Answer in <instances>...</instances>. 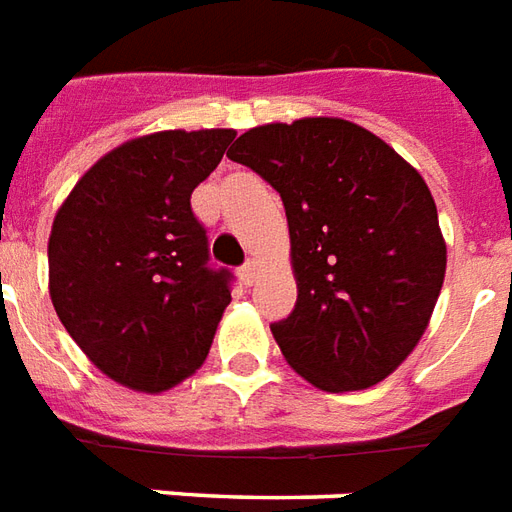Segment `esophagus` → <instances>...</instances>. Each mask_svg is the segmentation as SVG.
<instances>
[{
    "label": "esophagus",
    "mask_w": 512,
    "mask_h": 512,
    "mask_svg": "<svg viewBox=\"0 0 512 512\" xmlns=\"http://www.w3.org/2000/svg\"><path fill=\"white\" fill-rule=\"evenodd\" d=\"M257 274H260L257 260H246L244 266H241V282H244V285H255Z\"/></svg>",
    "instance_id": "34e87169"
}]
</instances>
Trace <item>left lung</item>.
Wrapping results in <instances>:
<instances>
[{"mask_svg":"<svg viewBox=\"0 0 512 512\" xmlns=\"http://www.w3.org/2000/svg\"><path fill=\"white\" fill-rule=\"evenodd\" d=\"M227 157L285 203L298 301L271 331L287 363L328 393L396 372L448 263L423 176L374 132L328 116L252 127Z\"/></svg>","mask_w":512,"mask_h":512,"instance_id":"1","label":"left lung"}]
</instances>
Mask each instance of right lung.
<instances>
[{"instance_id":"add662e5","label":"right lung","mask_w":512,"mask_h":512,"mask_svg":"<svg viewBox=\"0 0 512 512\" xmlns=\"http://www.w3.org/2000/svg\"><path fill=\"white\" fill-rule=\"evenodd\" d=\"M233 130L127 140L86 170L48 238V290L86 358L124 388L162 393L203 366L230 304L189 198Z\"/></svg>"}]
</instances>
